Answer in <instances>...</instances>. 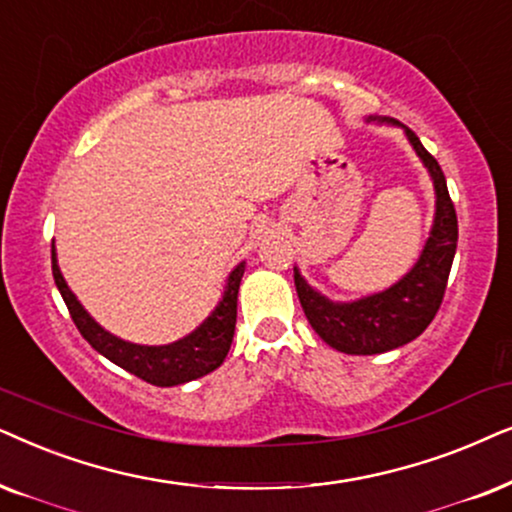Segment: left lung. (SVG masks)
I'll use <instances>...</instances> for the list:
<instances>
[{"instance_id": "left-lung-1", "label": "left lung", "mask_w": 512, "mask_h": 512, "mask_svg": "<svg viewBox=\"0 0 512 512\" xmlns=\"http://www.w3.org/2000/svg\"><path fill=\"white\" fill-rule=\"evenodd\" d=\"M407 138L431 170L435 196H438L431 238L410 274L379 295L351 304H335L311 290L295 269V288L311 327L323 342L342 353L372 356L412 342L431 325L445 297L449 269L459 241V222L440 163L431 152H426L412 131H407Z\"/></svg>"}]
</instances>
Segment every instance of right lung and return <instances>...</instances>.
<instances>
[{
	"label": "right lung",
	"mask_w": 512,
	"mask_h": 512,
	"mask_svg": "<svg viewBox=\"0 0 512 512\" xmlns=\"http://www.w3.org/2000/svg\"><path fill=\"white\" fill-rule=\"evenodd\" d=\"M51 269L56 285L63 295L67 311L81 332V337L93 346L95 351L102 353L114 365L124 367L126 372L135 374L142 381L154 386H177L185 381L199 379L203 374L213 372L220 367L227 358L231 339H234L236 330V299H238V285L243 278V264L231 271L227 292H224L222 302L213 311L206 323L192 335L180 339V342L168 346H140L124 342V339L109 335L95 320L84 311V306L77 302L67 288L63 274H60L56 264V250L51 248Z\"/></svg>",
	"instance_id": "right-lung-1"
}]
</instances>
